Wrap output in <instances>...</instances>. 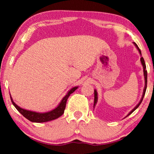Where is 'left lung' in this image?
<instances>
[{"mask_svg":"<svg viewBox=\"0 0 154 154\" xmlns=\"http://www.w3.org/2000/svg\"><path fill=\"white\" fill-rule=\"evenodd\" d=\"M133 44H134V45H135L136 48H137V50L139 51V52H140V55H141L140 61H141V63H142V66H143V72H144V90H143V94H142V98H141V100H140V102H139L138 104H137V106H136L135 107H134V108L133 109H132V110L131 111H130V113H128V114L127 116H126L125 117L128 116L131 114V113H132V112H133V111H135L136 109L138 108L139 106H140L141 103H142V100H143V98H144V97L145 92H146V85H147V71H146V64H145V62H144V58H143L142 57V53H141V50H140V48H138L137 45V44H136L135 43H134V42H133ZM94 107H95V106H96V104H97V100H98L97 92V90H96L95 89H94Z\"/></svg>","mask_w":154,"mask_h":154,"instance_id":"1","label":"left lung"}]
</instances>
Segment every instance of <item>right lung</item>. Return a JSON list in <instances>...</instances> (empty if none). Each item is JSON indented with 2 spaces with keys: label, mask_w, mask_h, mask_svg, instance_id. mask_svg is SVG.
<instances>
[{
  "label": "right lung",
  "mask_w": 154,
  "mask_h": 154,
  "mask_svg": "<svg viewBox=\"0 0 154 154\" xmlns=\"http://www.w3.org/2000/svg\"><path fill=\"white\" fill-rule=\"evenodd\" d=\"M78 88H79V86H75V87H73L71 88V90H69L66 95L62 98V101H61L60 103L57 105V106L56 108H54V109H52V110L50 111H48V112L44 113L35 112V111L26 110V109L21 108L20 106H19L18 105H17L14 102L11 95H10H10L12 104H13L14 107L17 109V110L21 114L23 115V116H24L26 119H28L29 121L33 122V123H45V122H48L52 121V120L58 119L59 117H60L64 113V109L66 108V101L68 100L69 97L70 96V94L71 93H73Z\"/></svg>",
  "instance_id": "obj_1"
}]
</instances>
